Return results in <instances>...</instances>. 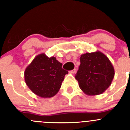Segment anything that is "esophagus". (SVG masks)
<instances>
[{
    "label": "esophagus",
    "instance_id": "34e87169",
    "mask_svg": "<svg viewBox=\"0 0 130 130\" xmlns=\"http://www.w3.org/2000/svg\"><path fill=\"white\" fill-rule=\"evenodd\" d=\"M75 72H76V69H73V70H71V71L70 72V73H75Z\"/></svg>",
    "mask_w": 130,
    "mask_h": 130
}]
</instances>
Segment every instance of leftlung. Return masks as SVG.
<instances>
[{"label":"left lung","instance_id":"1","mask_svg":"<svg viewBox=\"0 0 130 130\" xmlns=\"http://www.w3.org/2000/svg\"><path fill=\"white\" fill-rule=\"evenodd\" d=\"M80 61L75 77L80 89L89 95L104 92L115 76V69L108 58L98 51L82 55Z\"/></svg>","mask_w":130,"mask_h":130}]
</instances>
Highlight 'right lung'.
Returning a JSON list of instances; mask_svg holds the SVG:
<instances>
[{"label": "right lung", "mask_w": 130, "mask_h": 130, "mask_svg": "<svg viewBox=\"0 0 130 130\" xmlns=\"http://www.w3.org/2000/svg\"><path fill=\"white\" fill-rule=\"evenodd\" d=\"M55 57L38 55L24 72L26 84L33 93L41 98H52L57 94L68 72Z\"/></svg>", "instance_id": "1"}]
</instances>
